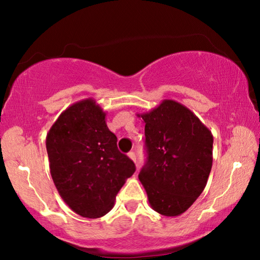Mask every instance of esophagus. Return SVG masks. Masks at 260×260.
Instances as JSON below:
<instances>
[{
    "label": "esophagus",
    "instance_id": "34e87169",
    "mask_svg": "<svg viewBox=\"0 0 260 260\" xmlns=\"http://www.w3.org/2000/svg\"><path fill=\"white\" fill-rule=\"evenodd\" d=\"M127 156H129V157L133 159L134 162H136V155H135V152L134 151H130L129 154H127Z\"/></svg>",
    "mask_w": 260,
    "mask_h": 260
}]
</instances>
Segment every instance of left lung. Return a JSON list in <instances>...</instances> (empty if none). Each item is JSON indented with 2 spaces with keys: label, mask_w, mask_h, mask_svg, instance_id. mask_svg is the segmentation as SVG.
<instances>
[{
  "label": "left lung",
  "mask_w": 260,
  "mask_h": 260,
  "mask_svg": "<svg viewBox=\"0 0 260 260\" xmlns=\"http://www.w3.org/2000/svg\"><path fill=\"white\" fill-rule=\"evenodd\" d=\"M148 161L138 179L150 207L165 216H179L204 191L213 163V135L179 102L165 99L145 113Z\"/></svg>",
  "instance_id": "1"
}]
</instances>
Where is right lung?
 I'll return each instance as SVG.
<instances>
[{"label": "right lung", "mask_w": 260, "mask_h": 260, "mask_svg": "<svg viewBox=\"0 0 260 260\" xmlns=\"http://www.w3.org/2000/svg\"><path fill=\"white\" fill-rule=\"evenodd\" d=\"M106 113L92 98L69 106L46 137L49 169L66 205L84 218L105 215L135 173V165L117 148Z\"/></svg>", "instance_id": "right-lung-1"}]
</instances>
